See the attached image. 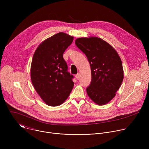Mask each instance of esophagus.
<instances>
[{
	"label": "esophagus",
	"instance_id": "esophagus-1",
	"mask_svg": "<svg viewBox=\"0 0 149 149\" xmlns=\"http://www.w3.org/2000/svg\"><path fill=\"white\" fill-rule=\"evenodd\" d=\"M75 78L77 79H79L80 78V75H79V74L78 73L77 74L75 75Z\"/></svg>",
	"mask_w": 149,
	"mask_h": 149
}]
</instances>
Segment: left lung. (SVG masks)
<instances>
[{"label":"left lung","instance_id":"obj_1","mask_svg":"<svg viewBox=\"0 0 149 149\" xmlns=\"http://www.w3.org/2000/svg\"><path fill=\"white\" fill-rule=\"evenodd\" d=\"M75 43L90 64L91 82L86 89L88 97L98 105L107 104L114 97L123 80L120 57L112 46L100 38H79Z\"/></svg>","mask_w":149,"mask_h":149}]
</instances>
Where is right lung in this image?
Instances as JSON below:
<instances>
[{
    "mask_svg": "<svg viewBox=\"0 0 149 149\" xmlns=\"http://www.w3.org/2000/svg\"><path fill=\"white\" fill-rule=\"evenodd\" d=\"M74 37L59 32L45 39L36 49L31 63V78L33 86L47 105H59L70 95L73 87L72 75L63 58Z\"/></svg>",
    "mask_w": 149,
    "mask_h": 149,
    "instance_id": "right-lung-1",
    "label": "right lung"
}]
</instances>
